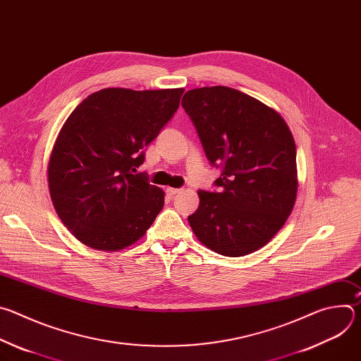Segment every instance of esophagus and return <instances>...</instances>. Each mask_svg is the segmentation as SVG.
I'll return each mask as SVG.
<instances>
[{"label":"esophagus","mask_w":361,"mask_h":361,"mask_svg":"<svg viewBox=\"0 0 361 361\" xmlns=\"http://www.w3.org/2000/svg\"><path fill=\"white\" fill-rule=\"evenodd\" d=\"M166 191H167V194H169L170 197H174L176 194H178V192L181 191V188H173V187H169Z\"/></svg>","instance_id":"esophagus-1"}]
</instances>
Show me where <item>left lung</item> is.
Wrapping results in <instances>:
<instances>
[{
    "label": "left lung",
    "instance_id": "8db88e82",
    "mask_svg": "<svg viewBox=\"0 0 361 361\" xmlns=\"http://www.w3.org/2000/svg\"><path fill=\"white\" fill-rule=\"evenodd\" d=\"M205 157L221 176L219 191L198 190L188 216L197 238L210 250L241 257L266 245L284 226L297 194L294 138L277 111L230 87L184 94Z\"/></svg>",
    "mask_w": 361,
    "mask_h": 361
}]
</instances>
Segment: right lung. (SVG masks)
<instances>
[{"label": "right lung", "instance_id": "add662e5", "mask_svg": "<svg viewBox=\"0 0 361 361\" xmlns=\"http://www.w3.org/2000/svg\"><path fill=\"white\" fill-rule=\"evenodd\" d=\"M184 88H104L70 114L48 163V187L64 226L84 244L116 251L156 220L164 191L137 173L147 147L178 110Z\"/></svg>", "mask_w": 361, "mask_h": 361}]
</instances>
